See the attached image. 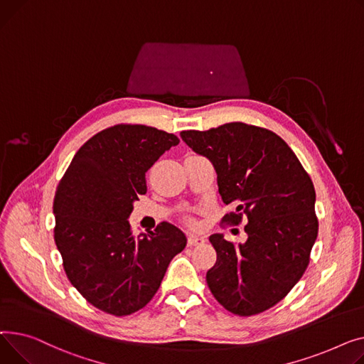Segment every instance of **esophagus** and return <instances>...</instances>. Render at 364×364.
Instances as JSON below:
<instances>
[{
	"instance_id": "esophagus-1",
	"label": "esophagus",
	"mask_w": 364,
	"mask_h": 364,
	"mask_svg": "<svg viewBox=\"0 0 364 364\" xmlns=\"http://www.w3.org/2000/svg\"><path fill=\"white\" fill-rule=\"evenodd\" d=\"M204 241H205L204 237H198V235H194V233H189V235H188V245H189V247H194V245L203 244Z\"/></svg>"
}]
</instances>
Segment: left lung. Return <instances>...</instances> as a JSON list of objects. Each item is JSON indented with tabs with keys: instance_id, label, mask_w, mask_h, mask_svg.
I'll list each match as a JSON object with an SVG mask.
<instances>
[{
	"instance_id": "8db88e82",
	"label": "left lung",
	"mask_w": 364,
	"mask_h": 364,
	"mask_svg": "<svg viewBox=\"0 0 364 364\" xmlns=\"http://www.w3.org/2000/svg\"><path fill=\"white\" fill-rule=\"evenodd\" d=\"M181 136L215 166L219 194L235 207L223 222L248 220L244 244L222 233L210 237L218 260L207 285L233 314L263 313L284 300L309 266L318 229L313 182L288 144L263 127L232 122Z\"/></svg>"
}]
</instances>
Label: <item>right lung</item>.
Listing matches in <instances>:
<instances>
[{
    "label": "right lung",
    "mask_w": 364,
    "mask_h": 364,
    "mask_svg": "<svg viewBox=\"0 0 364 364\" xmlns=\"http://www.w3.org/2000/svg\"><path fill=\"white\" fill-rule=\"evenodd\" d=\"M173 134L144 124H116L98 132L75 154L53 204L54 241L72 285L94 307L127 316L145 307L185 233L168 222L154 232L132 233L134 203L146 192L145 173Z\"/></svg>",
    "instance_id": "add662e5"
}]
</instances>
